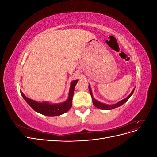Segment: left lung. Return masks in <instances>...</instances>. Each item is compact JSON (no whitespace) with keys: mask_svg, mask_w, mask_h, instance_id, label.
<instances>
[{"mask_svg":"<svg viewBox=\"0 0 157 157\" xmlns=\"http://www.w3.org/2000/svg\"><path fill=\"white\" fill-rule=\"evenodd\" d=\"M88 88H89V90H90V95H91L92 98V102H93L94 105L95 106H96L97 108L101 109H104V110H111V109H115V108H116V107L121 106L122 105H123V104H124V103H126V102L128 100V99H129V98L131 97V96L133 94V93H134V90H135V88H134V90H133V91L131 92V94H130L129 95V96H128L126 98L124 99H123V100H122V101H119V102H118V103H116V104H114V105H106V104H104V103H100V102L98 101L97 100H96V99H95L93 98L92 93V90H91V88H90V85L88 86Z\"/></svg>","mask_w":157,"mask_h":157,"instance_id":"1","label":"left lung"}]
</instances>
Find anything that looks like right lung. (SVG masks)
Masks as SVG:
<instances>
[{"instance_id": "add662e5", "label": "right lung", "mask_w": 157, "mask_h": 157, "mask_svg": "<svg viewBox=\"0 0 157 157\" xmlns=\"http://www.w3.org/2000/svg\"><path fill=\"white\" fill-rule=\"evenodd\" d=\"M78 81V80H76L71 82L69 94V98L67 100L63 103L58 104H50L46 102H36L32 100L31 99L27 98L22 92H20L25 101L35 111L46 116H58L68 111L71 109V106H72V99L73 97L74 90Z\"/></svg>"}]
</instances>
